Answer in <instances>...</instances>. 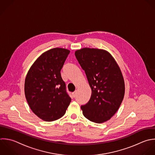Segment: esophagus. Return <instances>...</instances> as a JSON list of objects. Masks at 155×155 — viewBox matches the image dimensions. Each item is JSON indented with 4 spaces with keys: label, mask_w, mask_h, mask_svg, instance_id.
<instances>
[{
    "label": "esophagus",
    "mask_w": 155,
    "mask_h": 155,
    "mask_svg": "<svg viewBox=\"0 0 155 155\" xmlns=\"http://www.w3.org/2000/svg\"><path fill=\"white\" fill-rule=\"evenodd\" d=\"M72 95H73V97L75 98V97H76V96H77V91H75V92H74L73 93H72Z\"/></svg>",
    "instance_id": "1"
}]
</instances>
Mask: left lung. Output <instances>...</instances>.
<instances>
[{"label": "left lung", "instance_id": "1", "mask_svg": "<svg viewBox=\"0 0 155 155\" xmlns=\"http://www.w3.org/2000/svg\"><path fill=\"white\" fill-rule=\"evenodd\" d=\"M92 90L88 103L81 106L89 120L102 123L118 110L124 96L125 85L120 67L111 54L103 49L84 48L75 52Z\"/></svg>", "mask_w": 155, "mask_h": 155}]
</instances>
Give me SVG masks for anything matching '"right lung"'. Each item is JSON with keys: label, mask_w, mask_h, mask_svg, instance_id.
Listing matches in <instances>:
<instances>
[{"label": "right lung", "mask_w": 155, "mask_h": 155, "mask_svg": "<svg viewBox=\"0 0 155 155\" xmlns=\"http://www.w3.org/2000/svg\"><path fill=\"white\" fill-rule=\"evenodd\" d=\"M70 51L53 48L43 53L26 75L25 94L32 111L45 121H53L66 113L71 98L60 71Z\"/></svg>", "instance_id": "right-lung-1"}]
</instances>
